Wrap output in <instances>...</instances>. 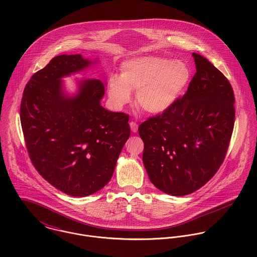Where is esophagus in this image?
<instances>
[{
    "label": "esophagus",
    "instance_id": "esophagus-1",
    "mask_svg": "<svg viewBox=\"0 0 257 257\" xmlns=\"http://www.w3.org/2000/svg\"><path fill=\"white\" fill-rule=\"evenodd\" d=\"M130 125H131V130H132L133 133H137V132H138V130H139V124H138L137 122L131 121V122H130Z\"/></svg>",
    "mask_w": 257,
    "mask_h": 257
}]
</instances>
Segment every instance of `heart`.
Instances as JSON below:
<instances>
[{
	"instance_id": "1",
	"label": "heart",
	"mask_w": 257,
	"mask_h": 257,
	"mask_svg": "<svg viewBox=\"0 0 257 257\" xmlns=\"http://www.w3.org/2000/svg\"><path fill=\"white\" fill-rule=\"evenodd\" d=\"M190 79V70L182 61L157 56H143L125 61L120 76H111L109 96L116 107H122L137 92L138 106L148 113L169 110L179 99Z\"/></svg>"
}]
</instances>
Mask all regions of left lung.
Wrapping results in <instances>:
<instances>
[{
    "mask_svg": "<svg viewBox=\"0 0 257 257\" xmlns=\"http://www.w3.org/2000/svg\"><path fill=\"white\" fill-rule=\"evenodd\" d=\"M196 74L169 110L139 127L143 161L157 189L191 194L220 168L234 124V95L228 80L207 58L193 52Z\"/></svg>",
    "mask_w": 257,
    "mask_h": 257,
    "instance_id": "8db88e82",
    "label": "left lung"
}]
</instances>
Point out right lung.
Masks as SVG:
<instances>
[{"label": "right lung", "mask_w": 257, "mask_h": 257, "mask_svg": "<svg viewBox=\"0 0 257 257\" xmlns=\"http://www.w3.org/2000/svg\"><path fill=\"white\" fill-rule=\"evenodd\" d=\"M96 60L81 54L58 55L34 74L21 104V122L31 160L56 189L85 197L104 188L131 136L130 116L101 106L106 84L81 79L69 95L63 77L79 73Z\"/></svg>", "instance_id": "right-lung-1"}]
</instances>
